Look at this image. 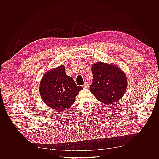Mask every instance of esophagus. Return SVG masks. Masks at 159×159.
Instances as JSON below:
<instances>
[{
  "instance_id": "esophagus-1",
  "label": "esophagus",
  "mask_w": 159,
  "mask_h": 159,
  "mask_svg": "<svg viewBox=\"0 0 159 159\" xmlns=\"http://www.w3.org/2000/svg\"><path fill=\"white\" fill-rule=\"evenodd\" d=\"M88 86H89V85H88V83L85 82V83L83 85V86H82V87H83V88H84V89H85V88H87Z\"/></svg>"
}]
</instances>
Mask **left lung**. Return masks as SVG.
Masks as SVG:
<instances>
[{
  "mask_svg": "<svg viewBox=\"0 0 159 159\" xmlns=\"http://www.w3.org/2000/svg\"><path fill=\"white\" fill-rule=\"evenodd\" d=\"M92 72L93 78L90 90L98 101L110 105L121 99L126 90L128 82L120 68L113 64L97 62L93 64Z\"/></svg>",
  "mask_w": 159,
  "mask_h": 159,
  "instance_id": "1",
  "label": "left lung"
}]
</instances>
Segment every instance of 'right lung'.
Listing matches in <instances>:
<instances>
[{
  "label": "right lung",
  "instance_id": "add662e5",
  "mask_svg": "<svg viewBox=\"0 0 159 159\" xmlns=\"http://www.w3.org/2000/svg\"><path fill=\"white\" fill-rule=\"evenodd\" d=\"M82 89L71 77L66 75L64 66L48 71L39 84V93L44 103L51 108L61 111L71 107Z\"/></svg>",
  "mask_w": 159,
  "mask_h": 159
}]
</instances>
